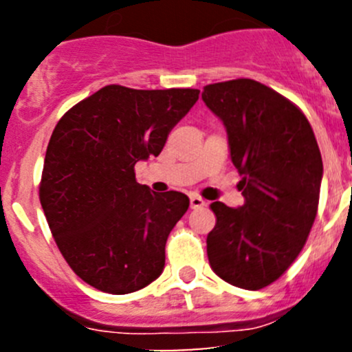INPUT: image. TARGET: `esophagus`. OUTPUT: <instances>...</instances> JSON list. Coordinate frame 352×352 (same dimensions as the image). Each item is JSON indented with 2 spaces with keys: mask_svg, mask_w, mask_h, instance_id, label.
Here are the masks:
<instances>
[{
  "mask_svg": "<svg viewBox=\"0 0 352 352\" xmlns=\"http://www.w3.org/2000/svg\"><path fill=\"white\" fill-rule=\"evenodd\" d=\"M205 205H207V201L204 199H200L199 195H192L190 197V208L197 210V208H204Z\"/></svg>",
  "mask_w": 352,
  "mask_h": 352,
  "instance_id": "esophagus-1",
  "label": "esophagus"
}]
</instances>
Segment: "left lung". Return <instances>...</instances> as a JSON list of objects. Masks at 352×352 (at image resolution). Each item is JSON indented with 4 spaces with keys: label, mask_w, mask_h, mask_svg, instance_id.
Instances as JSON below:
<instances>
[{
    "label": "left lung",
    "mask_w": 352,
    "mask_h": 352,
    "mask_svg": "<svg viewBox=\"0 0 352 352\" xmlns=\"http://www.w3.org/2000/svg\"><path fill=\"white\" fill-rule=\"evenodd\" d=\"M201 99L227 129L245 204L210 205L212 270L243 289L276 281L296 260L316 218L322 160L305 114L253 79L208 84Z\"/></svg>",
    "instance_id": "1"
}]
</instances>
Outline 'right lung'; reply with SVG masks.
Masks as SVG:
<instances>
[{
  "mask_svg": "<svg viewBox=\"0 0 352 352\" xmlns=\"http://www.w3.org/2000/svg\"><path fill=\"white\" fill-rule=\"evenodd\" d=\"M199 94L112 84L69 109L52 131L39 200L64 260L96 289L134 293L162 274L165 243L190 200L137 184L134 167L162 152Z\"/></svg>",
  "mask_w": 352,
  "mask_h": 352,
  "instance_id": "add662e5",
  "label": "right lung"
}]
</instances>
